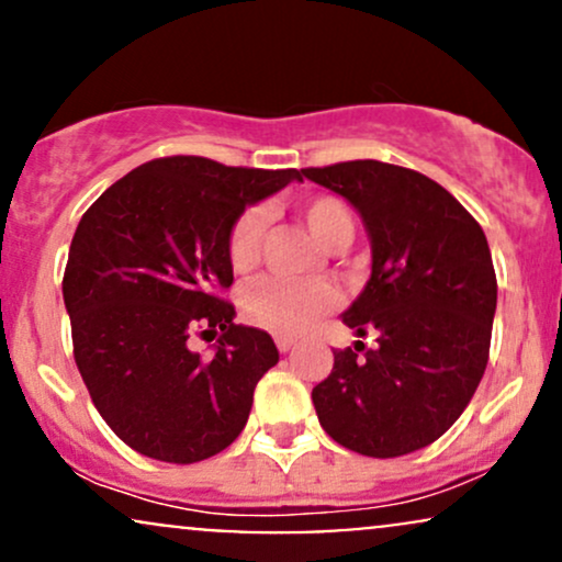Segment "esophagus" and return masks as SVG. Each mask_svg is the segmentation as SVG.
Returning <instances> with one entry per match:
<instances>
[{
    "mask_svg": "<svg viewBox=\"0 0 562 562\" xmlns=\"http://www.w3.org/2000/svg\"><path fill=\"white\" fill-rule=\"evenodd\" d=\"M274 344H277V348H280L282 353H285V351H290V348L295 346V338H288V335H277Z\"/></svg>",
    "mask_w": 562,
    "mask_h": 562,
    "instance_id": "obj_1",
    "label": "esophagus"
}]
</instances>
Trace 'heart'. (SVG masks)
<instances>
[{"instance_id":"obj_1","label":"heart","mask_w":562,"mask_h":562,"mask_svg":"<svg viewBox=\"0 0 562 562\" xmlns=\"http://www.w3.org/2000/svg\"><path fill=\"white\" fill-rule=\"evenodd\" d=\"M303 227L325 250H344L357 235V218L346 200L338 195H314L299 205ZM269 218L261 205H250L227 235V259L237 274L259 267L263 243H267ZM338 303L330 282H285L277 277L250 282L240 295V314L254 327L274 335H301L314 327Z\"/></svg>"}]
</instances>
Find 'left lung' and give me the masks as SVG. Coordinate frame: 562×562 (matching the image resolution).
Segmentation results:
<instances>
[{
  "label": "left lung",
  "mask_w": 562,
  "mask_h": 562,
  "mask_svg": "<svg viewBox=\"0 0 562 562\" xmlns=\"http://www.w3.org/2000/svg\"><path fill=\"white\" fill-rule=\"evenodd\" d=\"M301 173L344 195L372 240V277L344 322L378 346L333 351V372L312 391L319 425L367 457L428 447L465 412L488 362L486 235L451 192L404 166L346 160Z\"/></svg>",
  "instance_id": "8db88e82"
}]
</instances>
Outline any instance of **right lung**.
I'll use <instances>...</instances> for the list:
<instances>
[{"label": "right lung", "instance_id": "obj_1", "mask_svg": "<svg viewBox=\"0 0 562 562\" xmlns=\"http://www.w3.org/2000/svg\"><path fill=\"white\" fill-rule=\"evenodd\" d=\"M299 169L156 158L108 187L70 240L63 299L74 359L111 430L160 462L209 460L240 436L256 383L280 353L235 325L227 235L245 205ZM220 335L211 358L189 335Z\"/></svg>", "mask_w": 562, "mask_h": 562}]
</instances>
